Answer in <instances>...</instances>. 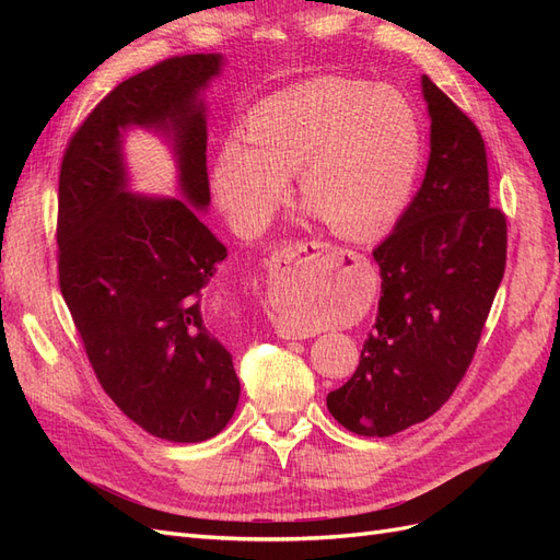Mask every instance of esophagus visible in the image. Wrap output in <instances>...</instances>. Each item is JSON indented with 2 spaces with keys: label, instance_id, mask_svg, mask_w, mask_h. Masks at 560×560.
Returning a JSON list of instances; mask_svg holds the SVG:
<instances>
[{
  "label": "esophagus",
  "instance_id": "esophagus-1",
  "mask_svg": "<svg viewBox=\"0 0 560 560\" xmlns=\"http://www.w3.org/2000/svg\"><path fill=\"white\" fill-rule=\"evenodd\" d=\"M308 249H322V252H329L331 247L327 243H319V241H296V243H290L282 252L287 254V257H299L301 252H308ZM282 338H306L308 336V329H292V327H282L280 329Z\"/></svg>",
  "mask_w": 560,
  "mask_h": 560
}]
</instances>
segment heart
Segmentation results:
<instances>
[{"label": "heart", "instance_id": "b5f03b06", "mask_svg": "<svg viewBox=\"0 0 560 560\" xmlns=\"http://www.w3.org/2000/svg\"><path fill=\"white\" fill-rule=\"evenodd\" d=\"M418 165L420 126L409 100L364 81L322 77L254 105L245 140L231 138L219 149L212 184L233 226L259 233L290 194V173H299L311 212L360 238L399 214Z\"/></svg>", "mask_w": 560, "mask_h": 560}]
</instances>
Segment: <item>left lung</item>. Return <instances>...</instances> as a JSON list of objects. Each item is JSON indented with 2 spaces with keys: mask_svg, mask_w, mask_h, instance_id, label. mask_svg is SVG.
I'll return each instance as SVG.
<instances>
[{
  "mask_svg": "<svg viewBox=\"0 0 560 560\" xmlns=\"http://www.w3.org/2000/svg\"><path fill=\"white\" fill-rule=\"evenodd\" d=\"M430 161L395 231L374 249L381 301L358 371L327 395L362 436H389L436 413L477 352L506 264V217L490 208L479 128L422 77Z\"/></svg>",
  "mask_w": 560,
  "mask_h": 560,
  "instance_id": "1",
  "label": "left lung"
}]
</instances>
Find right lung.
Returning a JSON list of instances; mask_svg holds the SVG:
<instances>
[{
  "label": "right lung",
  "mask_w": 560,
  "mask_h": 560,
  "mask_svg": "<svg viewBox=\"0 0 560 560\" xmlns=\"http://www.w3.org/2000/svg\"><path fill=\"white\" fill-rule=\"evenodd\" d=\"M219 70L222 56L191 54L118 83L67 142L58 182V282L86 358L118 409L179 444L222 432L241 397L231 352L202 311L226 247L184 200L126 189L121 132H173L182 194L206 208L198 93Z\"/></svg>",
  "instance_id": "1"
}]
</instances>
